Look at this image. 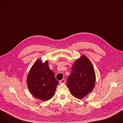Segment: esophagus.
Masks as SVG:
<instances>
[{"instance_id": "1", "label": "esophagus", "mask_w": 123, "mask_h": 123, "mask_svg": "<svg viewBox=\"0 0 123 123\" xmlns=\"http://www.w3.org/2000/svg\"><path fill=\"white\" fill-rule=\"evenodd\" d=\"M65 83V79H62L60 81V84H64Z\"/></svg>"}]
</instances>
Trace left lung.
Returning <instances> with one entry per match:
<instances>
[{
	"label": "left lung",
	"instance_id": "obj_1",
	"mask_svg": "<svg viewBox=\"0 0 123 123\" xmlns=\"http://www.w3.org/2000/svg\"><path fill=\"white\" fill-rule=\"evenodd\" d=\"M95 80L92 64L87 57L82 55L73 64L67 80V86L75 98L81 99L92 91Z\"/></svg>",
	"mask_w": 123,
	"mask_h": 123
}]
</instances>
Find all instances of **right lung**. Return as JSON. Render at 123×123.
Returning a JSON list of instances; mask_svg holds the SVG:
<instances>
[{
    "mask_svg": "<svg viewBox=\"0 0 123 123\" xmlns=\"http://www.w3.org/2000/svg\"><path fill=\"white\" fill-rule=\"evenodd\" d=\"M27 86L36 98L43 101L52 98L59 84L48 61L37 60L32 66L27 78Z\"/></svg>",
    "mask_w": 123,
    "mask_h": 123,
    "instance_id": "obj_1",
    "label": "right lung"
}]
</instances>
